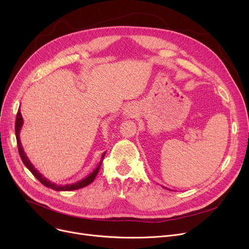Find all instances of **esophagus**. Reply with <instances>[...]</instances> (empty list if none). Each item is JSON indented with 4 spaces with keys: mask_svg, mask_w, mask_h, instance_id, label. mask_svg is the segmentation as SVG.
Instances as JSON below:
<instances>
[{
    "mask_svg": "<svg viewBox=\"0 0 249 249\" xmlns=\"http://www.w3.org/2000/svg\"><path fill=\"white\" fill-rule=\"evenodd\" d=\"M124 114L127 117H132L134 115V110L132 109V107H127L124 111Z\"/></svg>",
    "mask_w": 249,
    "mask_h": 249,
    "instance_id": "obj_1",
    "label": "esophagus"
}]
</instances>
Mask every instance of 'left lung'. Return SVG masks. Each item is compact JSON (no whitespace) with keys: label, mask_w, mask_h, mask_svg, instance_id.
Returning <instances> with one entry per match:
<instances>
[{"label":"left lung","mask_w":249,"mask_h":249,"mask_svg":"<svg viewBox=\"0 0 249 249\" xmlns=\"http://www.w3.org/2000/svg\"><path fill=\"white\" fill-rule=\"evenodd\" d=\"M164 189H166V188H164ZM166 190H167V189H166Z\"/></svg>","instance_id":"1"}]
</instances>
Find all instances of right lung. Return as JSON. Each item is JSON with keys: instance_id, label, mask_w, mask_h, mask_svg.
I'll return each mask as SVG.
<instances>
[{"instance_id": "add662e5", "label": "right lung", "mask_w": 249, "mask_h": 249, "mask_svg": "<svg viewBox=\"0 0 249 249\" xmlns=\"http://www.w3.org/2000/svg\"><path fill=\"white\" fill-rule=\"evenodd\" d=\"M23 126V118H22V115H21V112H20V109L18 110V113H17V116H16V123H15V131H16V139H17V144H18V150H19V154H20V158L23 161V163L25 164V166L27 167L29 171L32 173V175L41 182L42 185H44L45 187L49 188V189H52V190H55V191H73V190H77V189H82L88 185H89L90 182H93V180L95 179L96 176L98 175L99 171H100V167L102 165V161L104 160V156L105 154H106V152H104L102 154V158H101V160L98 164V166L94 169L93 173H90L88 177H86L85 178L78 180L76 182H74V184H71V185H64V186H61V185H56L54 184V182H51L50 180H48L46 178H44L40 173H39L37 169L34 167V165L31 163V161L29 160V159L27 158V155H26V153L24 152V149L22 147V143H21V140H20V131H21V128Z\"/></svg>"}]
</instances>
